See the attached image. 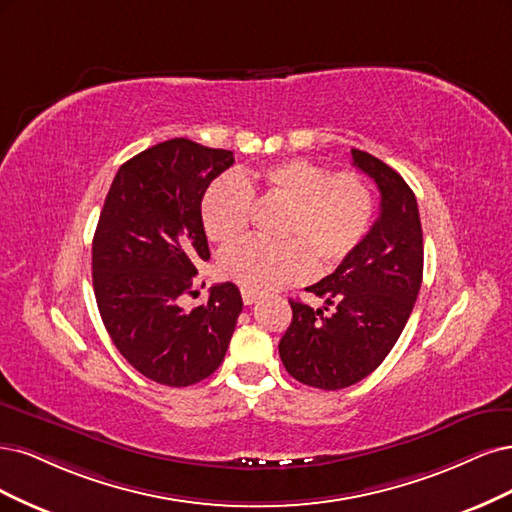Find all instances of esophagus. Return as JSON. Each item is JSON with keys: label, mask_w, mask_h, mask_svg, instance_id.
<instances>
[{"label": "esophagus", "mask_w": 512, "mask_h": 512, "mask_svg": "<svg viewBox=\"0 0 512 512\" xmlns=\"http://www.w3.org/2000/svg\"><path fill=\"white\" fill-rule=\"evenodd\" d=\"M240 293H242V302H244L246 306L255 304V302H257V298H259V295H257L255 291H249V289H240Z\"/></svg>", "instance_id": "1"}]
</instances>
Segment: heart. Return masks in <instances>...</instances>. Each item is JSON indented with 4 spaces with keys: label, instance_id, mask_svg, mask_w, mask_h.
I'll use <instances>...</instances> for the list:
<instances>
[{
    "label": "heart",
    "instance_id": "obj_1",
    "mask_svg": "<svg viewBox=\"0 0 512 512\" xmlns=\"http://www.w3.org/2000/svg\"><path fill=\"white\" fill-rule=\"evenodd\" d=\"M253 195L259 202L283 204L276 238L283 242H244L219 259V272L242 289L274 291L312 272L332 270L366 238L374 217L368 180L355 170L329 174L308 159H283L253 176H219L202 197V227L221 249L236 244L249 227Z\"/></svg>",
    "mask_w": 512,
    "mask_h": 512
}]
</instances>
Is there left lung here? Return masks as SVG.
I'll return each instance as SVG.
<instances>
[{
  "label": "left lung",
  "mask_w": 512,
  "mask_h": 512,
  "mask_svg": "<svg viewBox=\"0 0 512 512\" xmlns=\"http://www.w3.org/2000/svg\"><path fill=\"white\" fill-rule=\"evenodd\" d=\"M353 166L381 191V214L349 259L306 287L325 302L289 300L293 319L278 342L287 372L308 387L336 391L372 374L398 342L423 278L417 197L370 153L351 148Z\"/></svg>",
  "instance_id": "8db88e82"
}]
</instances>
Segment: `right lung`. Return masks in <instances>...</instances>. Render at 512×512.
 <instances>
[{
    "mask_svg": "<svg viewBox=\"0 0 512 512\" xmlns=\"http://www.w3.org/2000/svg\"><path fill=\"white\" fill-rule=\"evenodd\" d=\"M234 153L187 138L155 144L114 176L93 236V291L119 353L140 374L187 387L221 366L242 312L234 283L185 310L197 263L208 261L202 197Z\"/></svg>",
    "mask_w": 512,
    "mask_h": 512,
    "instance_id": "1",
    "label": "right lung"
}]
</instances>
